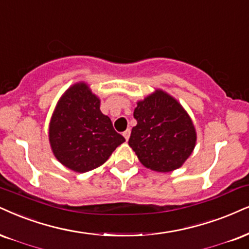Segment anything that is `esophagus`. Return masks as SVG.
<instances>
[{"label":"esophagus","instance_id":"esophagus-1","mask_svg":"<svg viewBox=\"0 0 249 249\" xmlns=\"http://www.w3.org/2000/svg\"><path fill=\"white\" fill-rule=\"evenodd\" d=\"M124 136L125 141L129 140V137H130V129H127L125 131H124Z\"/></svg>","mask_w":249,"mask_h":249}]
</instances>
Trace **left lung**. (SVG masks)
Wrapping results in <instances>:
<instances>
[{
    "label": "left lung",
    "mask_w": 249,
    "mask_h": 249,
    "mask_svg": "<svg viewBox=\"0 0 249 249\" xmlns=\"http://www.w3.org/2000/svg\"><path fill=\"white\" fill-rule=\"evenodd\" d=\"M137 124L128 144L145 167L157 172L179 168L196 143L194 124L178 101L158 90L137 103Z\"/></svg>",
    "instance_id": "obj_1"
}]
</instances>
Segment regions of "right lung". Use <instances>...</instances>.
<instances>
[{
    "label": "right lung",
    "mask_w": 249,
    "mask_h": 249,
    "mask_svg": "<svg viewBox=\"0 0 249 249\" xmlns=\"http://www.w3.org/2000/svg\"><path fill=\"white\" fill-rule=\"evenodd\" d=\"M124 137L100 110V100L84 83L66 91L50 124L55 157L70 170L84 173L103 165Z\"/></svg>",
    "instance_id": "right-lung-1"
}]
</instances>
